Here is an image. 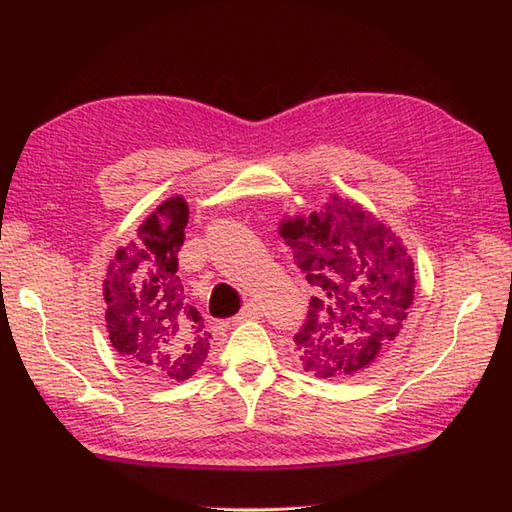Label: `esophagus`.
Listing matches in <instances>:
<instances>
[{
	"mask_svg": "<svg viewBox=\"0 0 512 512\" xmlns=\"http://www.w3.org/2000/svg\"><path fill=\"white\" fill-rule=\"evenodd\" d=\"M263 316V309H260L258 305H254V302H249V305H245L241 309V314H238L232 322H243V320H254V318H260Z\"/></svg>",
	"mask_w": 512,
	"mask_h": 512,
	"instance_id": "esophagus-1",
	"label": "esophagus"
}]
</instances>
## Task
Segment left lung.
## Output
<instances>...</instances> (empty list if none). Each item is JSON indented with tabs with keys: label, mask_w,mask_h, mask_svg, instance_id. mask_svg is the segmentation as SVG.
I'll use <instances>...</instances> for the list:
<instances>
[{
	"label": "left lung",
	"mask_w": 512,
	"mask_h": 512,
	"mask_svg": "<svg viewBox=\"0 0 512 512\" xmlns=\"http://www.w3.org/2000/svg\"><path fill=\"white\" fill-rule=\"evenodd\" d=\"M280 236L316 287L296 356L318 378L360 375L393 347L415 296L413 258L362 205L331 196L320 212L287 218Z\"/></svg>",
	"instance_id": "1"
}]
</instances>
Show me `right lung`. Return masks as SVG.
Instances as JSON below:
<instances>
[{
	"label": "right lung",
	"mask_w": 512,
	"mask_h": 512,
	"mask_svg": "<svg viewBox=\"0 0 512 512\" xmlns=\"http://www.w3.org/2000/svg\"><path fill=\"white\" fill-rule=\"evenodd\" d=\"M187 214L185 198L163 201L134 241L117 249L103 280L112 347L154 380L192 378L210 353L212 336L185 300L179 278Z\"/></svg>",
	"instance_id": "add662e5"
}]
</instances>
